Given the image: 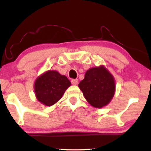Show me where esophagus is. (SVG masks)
I'll return each instance as SVG.
<instances>
[{
  "label": "esophagus",
  "mask_w": 151,
  "mask_h": 151,
  "mask_svg": "<svg viewBox=\"0 0 151 151\" xmlns=\"http://www.w3.org/2000/svg\"><path fill=\"white\" fill-rule=\"evenodd\" d=\"M78 83V79H73L72 81H71V83H72V85H76Z\"/></svg>",
  "instance_id": "obj_1"
}]
</instances>
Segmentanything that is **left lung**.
Listing matches in <instances>:
<instances>
[{"instance_id": "left-lung-1", "label": "left lung", "mask_w": 151, "mask_h": 151, "mask_svg": "<svg viewBox=\"0 0 151 151\" xmlns=\"http://www.w3.org/2000/svg\"><path fill=\"white\" fill-rule=\"evenodd\" d=\"M78 87L88 103L94 108L101 109L109 104L115 93V81L104 65L91 68Z\"/></svg>"}]
</instances>
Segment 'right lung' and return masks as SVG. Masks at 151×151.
<instances>
[{
    "label": "right lung",
    "mask_w": 151,
    "mask_h": 151,
    "mask_svg": "<svg viewBox=\"0 0 151 151\" xmlns=\"http://www.w3.org/2000/svg\"><path fill=\"white\" fill-rule=\"evenodd\" d=\"M71 83L57 70H48L38 76L34 84L36 98L45 106H50L62 98Z\"/></svg>",
    "instance_id": "right-lung-1"
}]
</instances>
